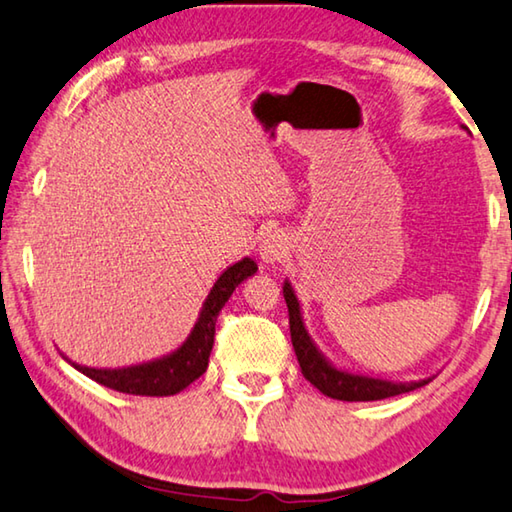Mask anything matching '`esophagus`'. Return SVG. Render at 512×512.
<instances>
[{"label":"esophagus","instance_id":"esophagus-1","mask_svg":"<svg viewBox=\"0 0 512 512\" xmlns=\"http://www.w3.org/2000/svg\"><path fill=\"white\" fill-rule=\"evenodd\" d=\"M257 255L262 259V264L266 266H273L282 262V257L287 255V239L285 234L273 230V232H266L262 239H259V246H257Z\"/></svg>","mask_w":512,"mask_h":512}]
</instances>
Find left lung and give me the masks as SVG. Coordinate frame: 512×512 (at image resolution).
I'll return each mask as SVG.
<instances>
[{"instance_id":"1","label":"left lung","mask_w":512,"mask_h":512,"mask_svg":"<svg viewBox=\"0 0 512 512\" xmlns=\"http://www.w3.org/2000/svg\"><path fill=\"white\" fill-rule=\"evenodd\" d=\"M282 294H285L287 307H289L291 344H294V351H296L300 369H303V376L310 380L319 392L330 396V399L380 401V399H389V396L412 392V389L417 387H424L435 378L433 376L424 380H410V383H399V380L376 378V376H367V373L337 367V364H332L326 355L321 353V348L316 346L310 330H307L303 310H300V300L289 280H285V285H282Z\"/></svg>"}]
</instances>
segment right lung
I'll return each mask as SVG.
<instances>
[{"label": "right lung", "mask_w": 512, "mask_h": 512, "mask_svg": "<svg viewBox=\"0 0 512 512\" xmlns=\"http://www.w3.org/2000/svg\"><path fill=\"white\" fill-rule=\"evenodd\" d=\"M257 273V264L250 257H243L241 262L227 266V269L218 275L214 287L202 303V310L198 314L196 326L191 328L189 337L184 339L182 346L168 355H161L157 360L132 364V367L120 369H95L84 367V364H75V369L84 373L95 383H100L109 389L123 394H136V396H170L182 392L189 387L193 380H198L202 373L207 371L209 353L214 348V332H216V319L230 300L232 291L237 289L243 280Z\"/></svg>", "instance_id": "1"}]
</instances>
